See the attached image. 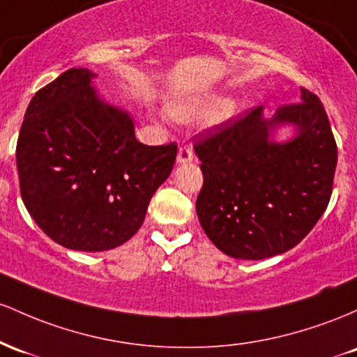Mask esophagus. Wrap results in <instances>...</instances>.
I'll list each match as a JSON object with an SVG mask.
<instances>
[{
  "instance_id": "obj_1",
  "label": "esophagus",
  "mask_w": 357,
  "mask_h": 357,
  "mask_svg": "<svg viewBox=\"0 0 357 357\" xmlns=\"http://www.w3.org/2000/svg\"><path fill=\"white\" fill-rule=\"evenodd\" d=\"M194 158V150L189 145H182L178 148L177 153V163H189Z\"/></svg>"
}]
</instances>
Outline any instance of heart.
I'll list each match as a JSON object with an SVG mask.
<instances>
[{
  "label": "heart",
  "mask_w": 357,
  "mask_h": 357,
  "mask_svg": "<svg viewBox=\"0 0 357 357\" xmlns=\"http://www.w3.org/2000/svg\"><path fill=\"white\" fill-rule=\"evenodd\" d=\"M226 102L221 99H211V101H192V102H175L170 106V113L180 121H195V119L209 118L219 113Z\"/></svg>",
  "instance_id": "1"
}]
</instances>
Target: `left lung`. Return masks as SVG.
Wrapping results in <instances>:
<instances>
[{
	"label": "left lung",
	"instance_id": "left-lung-1",
	"mask_svg": "<svg viewBox=\"0 0 357 357\" xmlns=\"http://www.w3.org/2000/svg\"><path fill=\"white\" fill-rule=\"evenodd\" d=\"M278 124L296 126L290 142H271ZM194 148L204 175L195 202L200 226L231 258L285 253L327 209L337 145L322 102L308 89L271 119L258 106L215 126Z\"/></svg>",
	"mask_w": 357,
	"mask_h": 357
}]
</instances>
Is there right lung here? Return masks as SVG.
<instances>
[{
    "label": "right lung",
    "instance_id": "right-lung-1",
    "mask_svg": "<svg viewBox=\"0 0 357 357\" xmlns=\"http://www.w3.org/2000/svg\"><path fill=\"white\" fill-rule=\"evenodd\" d=\"M89 69H69L37 91L17 143L23 204L63 248L107 251L133 238L177 145L148 146L131 116L102 102Z\"/></svg>",
    "mask_w": 357,
    "mask_h": 357
}]
</instances>
